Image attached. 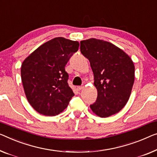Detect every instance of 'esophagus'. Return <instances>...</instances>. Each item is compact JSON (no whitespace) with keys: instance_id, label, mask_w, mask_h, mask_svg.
<instances>
[{"instance_id":"34e87169","label":"esophagus","mask_w":157,"mask_h":157,"mask_svg":"<svg viewBox=\"0 0 157 157\" xmlns=\"http://www.w3.org/2000/svg\"><path fill=\"white\" fill-rule=\"evenodd\" d=\"M83 88H84V86H78V87H77V90L78 91H80L81 90H82Z\"/></svg>"}]
</instances>
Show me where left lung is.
Instances as JSON below:
<instances>
[{
    "instance_id": "left-lung-1",
    "label": "left lung",
    "mask_w": 157,
    "mask_h": 157,
    "mask_svg": "<svg viewBox=\"0 0 157 157\" xmlns=\"http://www.w3.org/2000/svg\"><path fill=\"white\" fill-rule=\"evenodd\" d=\"M80 51L90 62L97 98L90 108L106 118L121 111L129 99L135 80V65L123 50L97 39L80 41Z\"/></svg>"
}]
</instances>
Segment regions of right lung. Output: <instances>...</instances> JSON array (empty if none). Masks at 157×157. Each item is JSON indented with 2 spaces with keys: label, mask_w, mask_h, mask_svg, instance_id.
<instances>
[{
  "label": "right lung",
  "mask_w": 157,
  "mask_h": 157,
  "mask_svg": "<svg viewBox=\"0 0 157 157\" xmlns=\"http://www.w3.org/2000/svg\"><path fill=\"white\" fill-rule=\"evenodd\" d=\"M79 42L56 37L36 48L22 63L21 78L28 101L35 111L53 116L63 111L75 95L65 67Z\"/></svg>",
  "instance_id": "add662e5"
}]
</instances>
